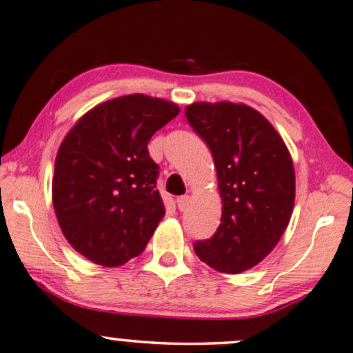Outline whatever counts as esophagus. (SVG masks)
<instances>
[{
	"label": "esophagus",
	"mask_w": 353,
	"mask_h": 353,
	"mask_svg": "<svg viewBox=\"0 0 353 353\" xmlns=\"http://www.w3.org/2000/svg\"><path fill=\"white\" fill-rule=\"evenodd\" d=\"M177 208L181 210V212H184V210L189 207V195H181V197H177Z\"/></svg>",
	"instance_id": "obj_1"
}]
</instances>
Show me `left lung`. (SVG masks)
I'll return each mask as SVG.
<instances>
[{
	"label": "left lung",
	"mask_w": 353,
	"mask_h": 353,
	"mask_svg": "<svg viewBox=\"0 0 353 353\" xmlns=\"http://www.w3.org/2000/svg\"><path fill=\"white\" fill-rule=\"evenodd\" d=\"M187 122L212 151L223 202L221 223L194 251L212 269L239 274L276 246L295 203L287 146L257 110L233 102H195Z\"/></svg>",
	"instance_id": "1"
}]
</instances>
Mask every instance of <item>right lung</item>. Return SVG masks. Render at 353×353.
I'll return each mask as SVG.
<instances>
[{
	"label": "right lung",
	"mask_w": 353,
	"mask_h": 353,
	"mask_svg": "<svg viewBox=\"0 0 353 353\" xmlns=\"http://www.w3.org/2000/svg\"><path fill=\"white\" fill-rule=\"evenodd\" d=\"M177 114L169 101L122 96L89 110L65 137L53 208L68 243L94 264L117 267L140 256L161 221L159 166L148 143Z\"/></svg>",
	"instance_id": "obj_1"
}]
</instances>
